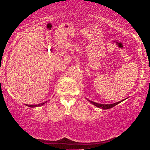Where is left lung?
I'll return each mask as SVG.
<instances>
[{
  "label": "left lung",
  "instance_id": "left-lung-1",
  "mask_svg": "<svg viewBox=\"0 0 150 150\" xmlns=\"http://www.w3.org/2000/svg\"><path fill=\"white\" fill-rule=\"evenodd\" d=\"M88 101L90 103H92L93 105H94V106H97V107L101 108H102V109H108V108H112V107H113V106H115L116 105L119 104V103H120L122 101H118V102L114 103V104H98V103L94 102V101H89V100H88Z\"/></svg>",
  "mask_w": 150,
  "mask_h": 150
}]
</instances>
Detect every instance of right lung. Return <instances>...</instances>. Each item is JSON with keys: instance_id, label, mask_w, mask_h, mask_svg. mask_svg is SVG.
<instances>
[{"instance_id": "obj_1", "label": "right lung", "mask_w": 150, "mask_h": 150, "mask_svg": "<svg viewBox=\"0 0 150 150\" xmlns=\"http://www.w3.org/2000/svg\"><path fill=\"white\" fill-rule=\"evenodd\" d=\"M46 102H44V103H42V104H32V105H30V104H27V106H29V107H32V108H34V107H37V106H42V105H44V104Z\"/></svg>"}]
</instances>
